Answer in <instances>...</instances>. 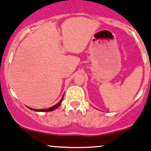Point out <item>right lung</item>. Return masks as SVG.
Here are the masks:
<instances>
[{"label":"right lung","mask_w":151,"mask_h":151,"mask_svg":"<svg viewBox=\"0 0 151 151\" xmlns=\"http://www.w3.org/2000/svg\"><path fill=\"white\" fill-rule=\"evenodd\" d=\"M63 98H64V96H62V98H61V99L60 100V101L58 103H57L55 105L52 106V107H51L50 108H48V109H45V110H37V109H32V108H29L31 109V110H34V111H37V112H50V111H52L53 110H55V109L58 108V107H59L60 105H61V102H62L63 101Z\"/></svg>","instance_id":"1"}]
</instances>
